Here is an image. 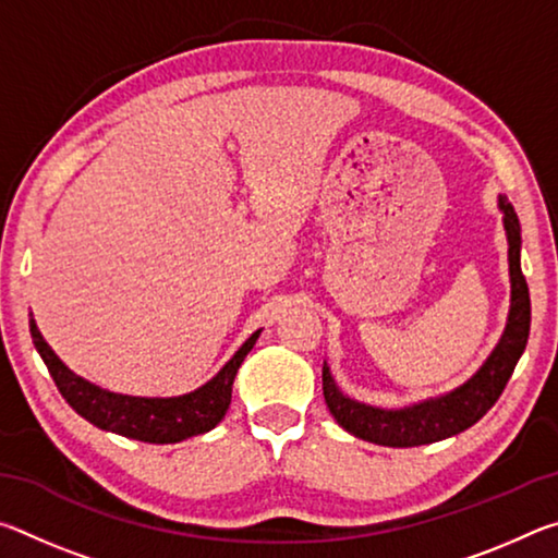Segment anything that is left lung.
Masks as SVG:
<instances>
[{
	"mask_svg": "<svg viewBox=\"0 0 558 558\" xmlns=\"http://www.w3.org/2000/svg\"><path fill=\"white\" fill-rule=\"evenodd\" d=\"M499 209L505 214V229L509 239V278H512V310L502 339L489 359L468 384H462L448 396L418 405H409L403 411H384L374 405L356 403L337 389V384L323 366V391L325 403L335 421L352 436L389 448H413L428 446L442 438L458 436L483 418L493 409L495 401L502 396L505 386L512 376L514 366L522 356L529 325H532V300H529L526 278L519 263V248H522V231L512 204L499 196Z\"/></svg>",
	"mask_w": 558,
	"mask_h": 558,
	"instance_id": "8db88e82",
	"label": "left lung"
}]
</instances>
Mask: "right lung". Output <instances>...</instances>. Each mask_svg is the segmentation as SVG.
Listing matches in <instances>:
<instances>
[{"mask_svg":"<svg viewBox=\"0 0 558 558\" xmlns=\"http://www.w3.org/2000/svg\"><path fill=\"white\" fill-rule=\"evenodd\" d=\"M29 329L34 347L39 349L46 369H49L51 379L59 386L61 396L69 401L75 413L102 430L143 442H162V446L165 442H179L184 438L199 436V433L211 430L216 423H221L231 403V386L235 372H239L245 354L251 352L260 335L258 329V332H253L245 339V344L233 354L231 362L209 384H204L202 389L177 396V399H140V396L106 391L100 386L75 376L51 352V347L44 342L34 319H29Z\"/></svg>","mask_w":558,"mask_h":558,"instance_id":"obj_1","label":"right lung"}]
</instances>
